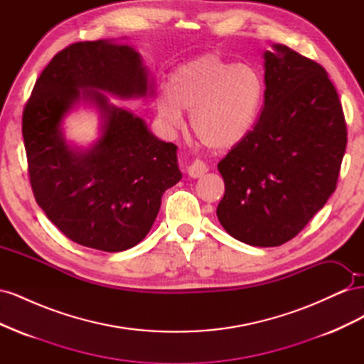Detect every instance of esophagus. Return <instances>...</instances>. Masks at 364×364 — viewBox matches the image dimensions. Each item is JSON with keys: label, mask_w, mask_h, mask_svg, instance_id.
Here are the masks:
<instances>
[{"label": "esophagus", "mask_w": 364, "mask_h": 364, "mask_svg": "<svg viewBox=\"0 0 364 364\" xmlns=\"http://www.w3.org/2000/svg\"><path fill=\"white\" fill-rule=\"evenodd\" d=\"M206 171H208V167H206V164L202 161H194L188 167V174L193 179L200 178V176H203Z\"/></svg>", "instance_id": "34e87169"}]
</instances>
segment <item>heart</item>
<instances>
[{
	"instance_id": "obj_1",
	"label": "heart",
	"mask_w": 364,
	"mask_h": 364,
	"mask_svg": "<svg viewBox=\"0 0 364 364\" xmlns=\"http://www.w3.org/2000/svg\"><path fill=\"white\" fill-rule=\"evenodd\" d=\"M264 83L255 68L217 54H202L176 68L168 91L158 97L162 123L176 129L188 111L193 134L203 146L226 151L241 144L257 124Z\"/></svg>"
}]
</instances>
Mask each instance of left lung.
<instances>
[{
    "mask_svg": "<svg viewBox=\"0 0 364 364\" xmlns=\"http://www.w3.org/2000/svg\"><path fill=\"white\" fill-rule=\"evenodd\" d=\"M264 53V106L252 134L218 162L217 217L250 246L287 243L336 191L348 132L322 65L274 43Z\"/></svg>",
    "mask_w": 364,
    "mask_h": 364,
    "instance_id": "left-lung-1",
    "label": "left lung"
}]
</instances>
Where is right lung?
<instances>
[{"mask_svg":"<svg viewBox=\"0 0 364 364\" xmlns=\"http://www.w3.org/2000/svg\"><path fill=\"white\" fill-rule=\"evenodd\" d=\"M98 91L121 98L151 91L139 53L102 39L59 51L24 107L23 136L31 190L50 222L77 245L121 252L144 240L182 173L173 142ZM80 100L104 118L102 136L87 151L70 148L61 134L63 117Z\"/></svg>","mask_w":364,"mask_h":364,"instance_id":"add662e5","label":"right lung"}]
</instances>
